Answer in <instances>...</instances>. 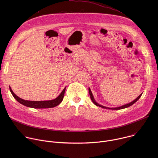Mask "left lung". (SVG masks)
<instances>
[{"instance_id": "obj_1", "label": "left lung", "mask_w": 158, "mask_h": 158, "mask_svg": "<svg viewBox=\"0 0 158 158\" xmlns=\"http://www.w3.org/2000/svg\"><path fill=\"white\" fill-rule=\"evenodd\" d=\"M89 95H90V97H91V99L92 100V101H93V102L96 105V106H99V107H102V108H104V109H112V110H119V109H124V108H126V107H129V106H132V104H134L135 102H136L140 98H141V95H142V94H141L136 99H134L133 101H132V102H131L130 103H129V104H125V105H123V106H120V107H112V108H110V107H105V106H102V105H100L99 104H98V102H96V101L94 100V97H93V94H92V92H91V89H90V88H89Z\"/></svg>"}]
</instances>
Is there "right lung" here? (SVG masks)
<instances>
[{
    "instance_id": "1",
    "label": "right lung",
    "mask_w": 158,
    "mask_h": 158,
    "mask_svg": "<svg viewBox=\"0 0 158 158\" xmlns=\"http://www.w3.org/2000/svg\"><path fill=\"white\" fill-rule=\"evenodd\" d=\"M65 88L63 89V91L61 92L60 95L56 98V99L53 100H50V101H26L20 98H19L17 96H16L14 92L12 91V90L10 87H9L10 89V91L11 92L12 96L20 104H23L25 106L29 107H32V108H37V109H43V108H51V107H54L57 106H58L63 100L65 91Z\"/></svg>"
}]
</instances>
